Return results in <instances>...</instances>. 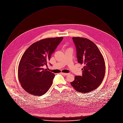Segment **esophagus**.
I'll use <instances>...</instances> for the list:
<instances>
[{"label":"esophagus","instance_id":"34e87169","mask_svg":"<svg viewBox=\"0 0 123 123\" xmlns=\"http://www.w3.org/2000/svg\"><path fill=\"white\" fill-rule=\"evenodd\" d=\"M62 74L64 76H67L69 74V73H62Z\"/></svg>","mask_w":123,"mask_h":123}]
</instances>
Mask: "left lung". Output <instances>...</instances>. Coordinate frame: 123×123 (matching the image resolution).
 <instances>
[{"label":"left lung","instance_id":"8db88e82","mask_svg":"<svg viewBox=\"0 0 123 123\" xmlns=\"http://www.w3.org/2000/svg\"><path fill=\"white\" fill-rule=\"evenodd\" d=\"M76 47L77 61L84 64L82 76L75 77L71 85L78 92H90L98 88L105 75L104 57L93 41L79 37L72 38Z\"/></svg>","mask_w":123,"mask_h":123}]
</instances>
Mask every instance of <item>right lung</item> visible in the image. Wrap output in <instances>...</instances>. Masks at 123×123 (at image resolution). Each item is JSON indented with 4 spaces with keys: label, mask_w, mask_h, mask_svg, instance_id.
Listing matches in <instances>:
<instances>
[{
    "label": "right lung",
    "mask_w": 123,
    "mask_h": 123,
    "mask_svg": "<svg viewBox=\"0 0 123 123\" xmlns=\"http://www.w3.org/2000/svg\"><path fill=\"white\" fill-rule=\"evenodd\" d=\"M63 37L49 38L36 41L25 51L18 67L21 85L28 93L41 96L53 83L55 74L43 68L51 55L62 41Z\"/></svg>",
    "instance_id": "add662e5"
}]
</instances>
